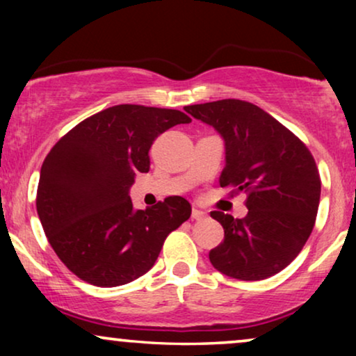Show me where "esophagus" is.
Masks as SVG:
<instances>
[{"label":"esophagus","instance_id":"34e87169","mask_svg":"<svg viewBox=\"0 0 356 356\" xmlns=\"http://www.w3.org/2000/svg\"><path fill=\"white\" fill-rule=\"evenodd\" d=\"M191 217L194 218V220H202V218H206V212L199 211V209H193Z\"/></svg>","mask_w":356,"mask_h":356}]
</instances>
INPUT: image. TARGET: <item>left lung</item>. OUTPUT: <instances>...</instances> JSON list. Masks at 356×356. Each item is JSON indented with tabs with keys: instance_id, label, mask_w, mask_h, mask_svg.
Wrapping results in <instances>:
<instances>
[{
	"instance_id": "obj_1",
	"label": "left lung",
	"mask_w": 356,
	"mask_h": 356,
	"mask_svg": "<svg viewBox=\"0 0 356 356\" xmlns=\"http://www.w3.org/2000/svg\"><path fill=\"white\" fill-rule=\"evenodd\" d=\"M212 126L225 144L220 186L248 194L245 218L213 211L225 232L209 252L218 272L238 280H262L285 269L313 232L321 179L308 147L274 116L245 100L184 106Z\"/></svg>"
}]
</instances>
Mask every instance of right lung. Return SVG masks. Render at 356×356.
<instances>
[{"label": "right lung", "mask_w": 356, "mask_h": 356, "mask_svg": "<svg viewBox=\"0 0 356 356\" xmlns=\"http://www.w3.org/2000/svg\"><path fill=\"white\" fill-rule=\"evenodd\" d=\"M191 123L179 110L116 105L87 118L43 160L37 212L58 257L97 286H118L155 264L165 238L191 216L181 196L134 209L136 173L150 168V145L163 131Z\"/></svg>", "instance_id": "1"}]
</instances>
